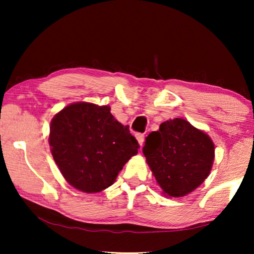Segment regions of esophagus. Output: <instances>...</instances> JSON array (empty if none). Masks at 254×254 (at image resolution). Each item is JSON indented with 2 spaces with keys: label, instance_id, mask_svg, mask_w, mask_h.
Segmentation results:
<instances>
[{
  "label": "esophagus",
  "instance_id": "1",
  "mask_svg": "<svg viewBox=\"0 0 254 254\" xmlns=\"http://www.w3.org/2000/svg\"><path fill=\"white\" fill-rule=\"evenodd\" d=\"M136 140L138 142V144H140V147H142V144H143L144 142V135L143 134H136Z\"/></svg>",
  "mask_w": 254,
  "mask_h": 254
}]
</instances>
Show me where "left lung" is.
<instances>
[{
	"label": "left lung",
	"mask_w": 254,
	"mask_h": 254,
	"mask_svg": "<svg viewBox=\"0 0 254 254\" xmlns=\"http://www.w3.org/2000/svg\"><path fill=\"white\" fill-rule=\"evenodd\" d=\"M145 161L163 194L185 196L209 176L215 145L209 135L182 118L170 119L145 138Z\"/></svg>",
	"instance_id": "8db88e82"
}]
</instances>
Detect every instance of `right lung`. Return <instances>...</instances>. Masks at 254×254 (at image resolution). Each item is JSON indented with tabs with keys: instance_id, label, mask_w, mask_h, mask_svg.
<instances>
[{
	"instance_id": "obj_1",
	"label": "right lung",
	"mask_w": 254,
	"mask_h": 254,
	"mask_svg": "<svg viewBox=\"0 0 254 254\" xmlns=\"http://www.w3.org/2000/svg\"><path fill=\"white\" fill-rule=\"evenodd\" d=\"M51 152L69 185L97 193L116 182L124 165L137 154L138 143L109 105L77 102L53 117Z\"/></svg>"
}]
</instances>
